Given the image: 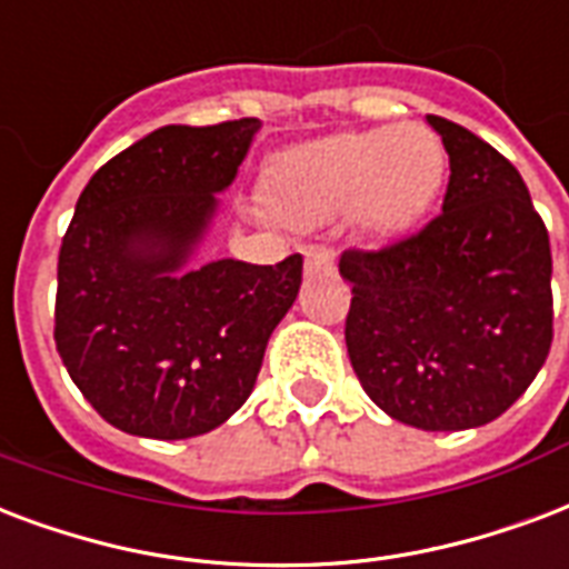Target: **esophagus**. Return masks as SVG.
I'll list each match as a JSON object with an SVG mask.
<instances>
[{"label": "esophagus", "instance_id": "esophagus-1", "mask_svg": "<svg viewBox=\"0 0 569 569\" xmlns=\"http://www.w3.org/2000/svg\"><path fill=\"white\" fill-rule=\"evenodd\" d=\"M303 259H307V274H333V268H337V256H333L331 247L325 244H316V247H307L303 250Z\"/></svg>", "mask_w": 569, "mask_h": 569}]
</instances>
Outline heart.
<instances>
[{
	"label": "heart",
	"mask_w": 569,
	"mask_h": 569,
	"mask_svg": "<svg viewBox=\"0 0 569 569\" xmlns=\"http://www.w3.org/2000/svg\"><path fill=\"white\" fill-rule=\"evenodd\" d=\"M445 146L418 121L337 133L286 151L268 172V197L292 223L352 211L370 232L406 227L445 181Z\"/></svg>",
	"instance_id": "b5f03b06"
}]
</instances>
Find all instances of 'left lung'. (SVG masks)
Wrapping results in <instances>:
<instances>
[{"instance_id": "1", "label": "left lung", "mask_w": 569, "mask_h": 569, "mask_svg": "<svg viewBox=\"0 0 569 569\" xmlns=\"http://www.w3.org/2000/svg\"><path fill=\"white\" fill-rule=\"evenodd\" d=\"M450 158L441 214L381 250H346V346L381 411L429 432L505 415L552 346V250L519 169L427 116Z\"/></svg>"}]
</instances>
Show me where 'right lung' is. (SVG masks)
I'll return each instance as SVG.
<instances>
[{"instance_id": "obj_1", "label": "right lung", "mask_w": 569, "mask_h": 569, "mask_svg": "<svg viewBox=\"0 0 569 569\" xmlns=\"http://www.w3.org/2000/svg\"><path fill=\"white\" fill-rule=\"evenodd\" d=\"M256 130L259 119L151 130L77 199L59 250L56 349L121 432L193 439L232 418L298 298L301 253L188 268Z\"/></svg>"}]
</instances>
